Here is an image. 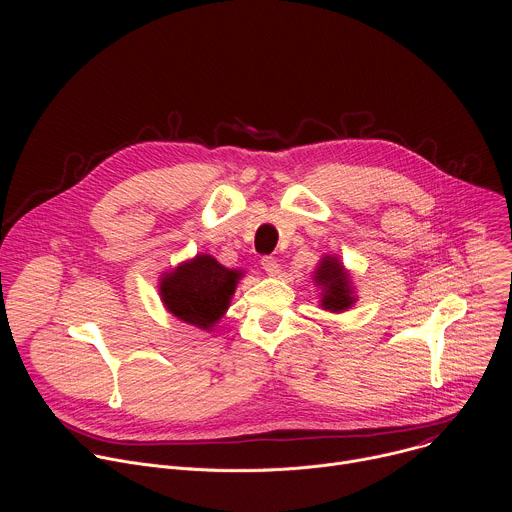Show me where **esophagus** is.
I'll use <instances>...</instances> for the list:
<instances>
[{
	"label": "esophagus",
	"mask_w": 512,
	"mask_h": 512,
	"mask_svg": "<svg viewBox=\"0 0 512 512\" xmlns=\"http://www.w3.org/2000/svg\"><path fill=\"white\" fill-rule=\"evenodd\" d=\"M261 265H263L265 273L271 275V277H275V275L279 273V263H277V259H273V257H263V259H261Z\"/></svg>",
	"instance_id": "34e87169"
}]
</instances>
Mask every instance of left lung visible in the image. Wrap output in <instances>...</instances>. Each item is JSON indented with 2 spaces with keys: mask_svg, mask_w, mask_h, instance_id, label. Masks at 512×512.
Listing matches in <instances>:
<instances>
[{
  "mask_svg": "<svg viewBox=\"0 0 512 512\" xmlns=\"http://www.w3.org/2000/svg\"><path fill=\"white\" fill-rule=\"evenodd\" d=\"M312 279L316 287H320V308L332 314H340L350 310L356 304L354 285L350 279V271L344 267L338 255H324L314 273Z\"/></svg>",
  "mask_w": 512,
  "mask_h": 512,
  "instance_id": "1",
  "label": "left lung"
}]
</instances>
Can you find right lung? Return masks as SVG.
<instances>
[{
	"label": "right lung",
	"mask_w": 512,
	"mask_h": 512,
	"mask_svg": "<svg viewBox=\"0 0 512 512\" xmlns=\"http://www.w3.org/2000/svg\"><path fill=\"white\" fill-rule=\"evenodd\" d=\"M243 269H229L208 253H198L158 279L160 300L178 320L210 332L227 314Z\"/></svg>",
	"instance_id": "1"
}]
</instances>
